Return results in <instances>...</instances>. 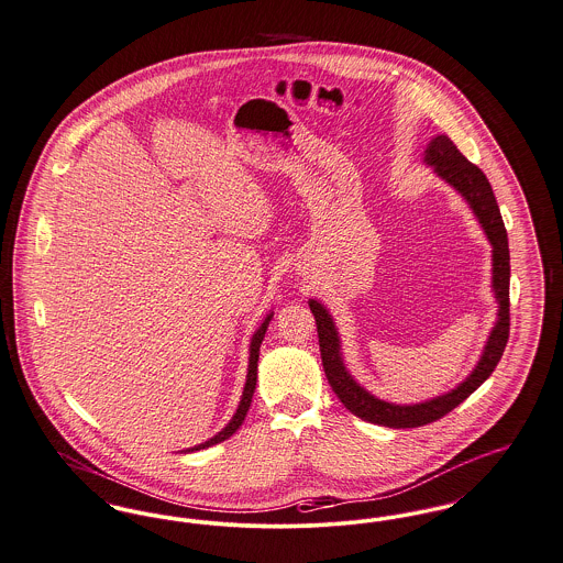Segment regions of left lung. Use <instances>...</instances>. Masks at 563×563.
Returning a JSON list of instances; mask_svg holds the SVG:
<instances>
[{"label":"left lung","instance_id":"left-lung-1","mask_svg":"<svg viewBox=\"0 0 563 563\" xmlns=\"http://www.w3.org/2000/svg\"><path fill=\"white\" fill-rule=\"evenodd\" d=\"M424 162L433 166V170L456 189L472 207L474 216L485 228L487 239L493 245V290L495 299L499 302V318L488 335L485 352L476 365V369L465 377L454 390H450L442 397H435L424 404L413 406H397L388 404L367 393L361 384L354 382V377L347 374L341 358V345H339L338 329L331 318V313L322 307L318 300H309V309L316 318L318 327V343L322 354L324 374L329 377L331 388L335 390L341 404L363 420L384 424L390 429H412L422 427L433 420H440L450 410H454L459 404H463L497 367L504 347L510 335V252H508V234L504 228V220L495 200V194L490 189L487 175L472 164L456 145L450 141L446 134L435 136L424 151Z\"/></svg>","mask_w":563,"mask_h":563}]
</instances>
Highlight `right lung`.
Returning <instances> with one entry per match:
<instances>
[{"label": "right lung", "mask_w": 563, "mask_h": 563, "mask_svg": "<svg viewBox=\"0 0 563 563\" xmlns=\"http://www.w3.org/2000/svg\"><path fill=\"white\" fill-rule=\"evenodd\" d=\"M271 318H273V313H268L266 318H264L263 324L258 327V331L254 333V338H252V343H250V367H247V379H245V388H243V397H241V404H239V408H236V413L232 416V420L225 424L224 429L218 433V435H213L211 440H207V442H202V444H198V446H194V449H188L186 452H194V450H202L209 449V446H213V444H220V442H224L228 440L241 424H243V420H245V416H247V410H250V404H252V397H254V390H256V379H258V356H261V343H263L264 333H266V329H268V322H271Z\"/></svg>", "instance_id": "1"}]
</instances>
